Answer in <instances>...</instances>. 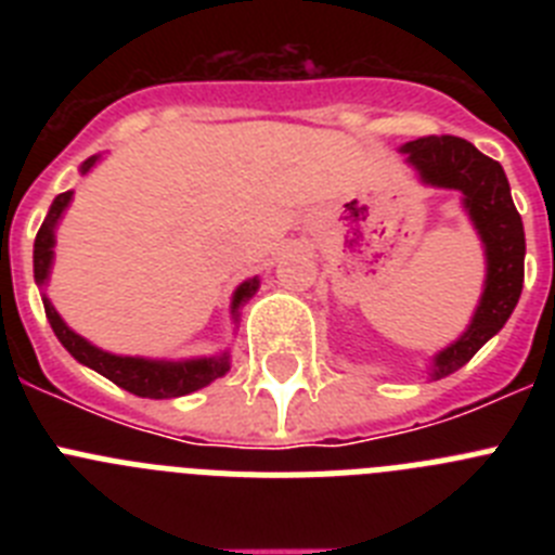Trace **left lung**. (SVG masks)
<instances>
[{"instance_id": "obj_1", "label": "left lung", "mask_w": 555, "mask_h": 555, "mask_svg": "<svg viewBox=\"0 0 555 555\" xmlns=\"http://www.w3.org/2000/svg\"><path fill=\"white\" fill-rule=\"evenodd\" d=\"M420 178L439 189H459L464 208L487 247V288L467 333L434 358V377L461 370L489 338L506 325L522 294L526 278V233L514 208L506 171L469 141L455 135H425L403 146Z\"/></svg>"}]
</instances>
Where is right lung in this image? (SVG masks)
Returning <instances> with one entry per match:
<instances>
[{
	"instance_id": "right-lung-1",
	"label": "right lung",
	"mask_w": 555,
	"mask_h": 555,
	"mask_svg": "<svg viewBox=\"0 0 555 555\" xmlns=\"http://www.w3.org/2000/svg\"><path fill=\"white\" fill-rule=\"evenodd\" d=\"M96 164L94 158H88L82 164V175H86L91 166ZM68 199H72V191H63L57 194L52 208H49L47 219H43L41 230L36 235V253H33V267H36V281L47 283L49 267H52V244H55V224L61 219V214L66 210ZM258 288V278L242 283L238 292L233 297V311L242 306L244 300H249ZM43 311H47V320L55 331V336L61 338V345L66 347L72 356L80 361V364L91 366L100 375H105L107 380H113L116 386H121L130 395L150 397V400H164V397H183L191 391L203 389L210 380L222 377L230 370L228 352L219 358H199V361H146V358H130V356H111V352L100 350V347L88 345L86 338L77 336L75 331H68L66 322L57 317V311L52 308V302L43 297Z\"/></svg>"
}]
</instances>
